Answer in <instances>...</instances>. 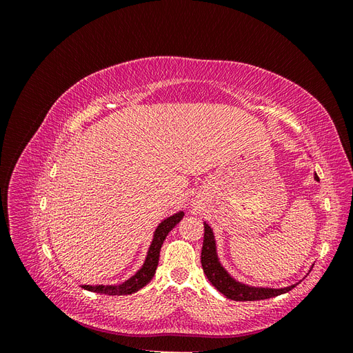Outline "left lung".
Returning a JSON list of instances; mask_svg holds the SVG:
<instances>
[{
	"label": "left lung",
	"mask_w": 353,
	"mask_h": 353,
	"mask_svg": "<svg viewBox=\"0 0 353 353\" xmlns=\"http://www.w3.org/2000/svg\"><path fill=\"white\" fill-rule=\"evenodd\" d=\"M315 179L319 181L316 174H315ZM201 266H203V272L206 274L208 280L212 283V285L215 287L216 290H219L223 296H227L228 299H231V301H237V302L263 301V299L275 297V296L290 292L293 287H296L294 284L284 288H262V287L245 285L234 280L219 263L215 239H213L212 228L206 222H205V239H203V248H201Z\"/></svg>",
	"instance_id": "left-lung-1"
}]
</instances>
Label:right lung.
I'll return each mask as SVG.
<instances>
[{
    "mask_svg": "<svg viewBox=\"0 0 353 353\" xmlns=\"http://www.w3.org/2000/svg\"><path fill=\"white\" fill-rule=\"evenodd\" d=\"M183 216H184V212H178V213H175V215L169 216L159 223V227L154 232L153 241L150 244V249H148L143 268L138 271L134 276H131L130 280L125 281L121 285H82V287L85 288V290H90L94 293H101V294H109V296L132 294V293L140 290V288H143L145 284L150 283V280L154 276L162 244L169 234V231L172 230L181 219H183Z\"/></svg>",
    "mask_w": 353,
    "mask_h": 353,
    "instance_id": "add662e5",
    "label": "right lung"
}]
</instances>
